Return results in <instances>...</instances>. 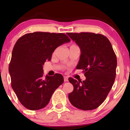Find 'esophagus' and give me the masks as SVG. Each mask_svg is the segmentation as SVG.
<instances>
[{
    "label": "esophagus",
    "instance_id": "esophagus-1",
    "mask_svg": "<svg viewBox=\"0 0 130 130\" xmlns=\"http://www.w3.org/2000/svg\"><path fill=\"white\" fill-rule=\"evenodd\" d=\"M63 78H64V81H65V82H67V81H68V76H64Z\"/></svg>",
    "mask_w": 130,
    "mask_h": 130
}]
</instances>
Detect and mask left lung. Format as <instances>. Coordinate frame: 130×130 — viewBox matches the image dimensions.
Returning <instances> with one entry per match:
<instances>
[{
	"label": "left lung",
	"mask_w": 130,
	"mask_h": 130,
	"mask_svg": "<svg viewBox=\"0 0 130 130\" xmlns=\"http://www.w3.org/2000/svg\"><path fill=\"white\" fill-rule=\"evenodd\" d=\"M79 47L76 69L84 70L81 81L69 77L74 89L68 95L73 106L84 111L97 108L105 100L114 83L117 57L107 37L91 32L67 33Z\"/></svg>",
	"instance_id": "obj_1"
}]
</instances>
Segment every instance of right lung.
<instances>
[{
  "label": "right lung",
  "instance_id": "1",
  "mask_svg": "<svg viewBox=\"0 0 130 130\" xmlns=\"http://www.w3.org/2000/svg\"><path fill=\"white\" fill-rule=\"evenodd\" d=\"M70 41L65 34L36 32L25 34L14 44L9 65L11 87L25 108L39 110L50 102L63 83L62 74L43 77V65L58 46Z\"/></svg>",
  "mask_w": 130,
  "mask_h": 130
}]
</instances>
